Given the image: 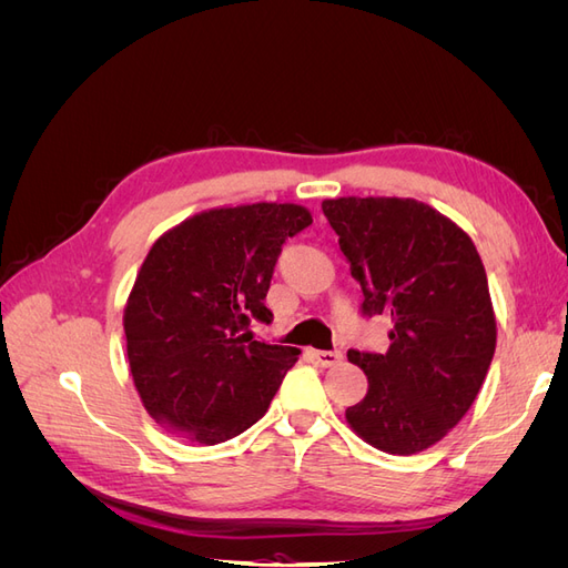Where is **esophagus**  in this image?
<instances>
[{
	"label": "esophagus",
	"instance_id": "esophagus-1",
	"mask_svg": "<svg viewBox=\"0 0 568 568\" xmlns=\"http://www.w3.org/2000/svg\"><path fill=\"white\" fill-rule=\"evenodd\" d=\"M311 355H313L315 363L322 365V367H334L343 359L341 351H311Z\"/></svg>",
	"mask_w": 568,
	"mask_h": 568
}]
</instances>
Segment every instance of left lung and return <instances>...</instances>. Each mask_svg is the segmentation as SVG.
<instances>
[{
	"instance_id": "obj_1",
	"label": "left lung",
	"mask_w": 568,
	"mask_h": 568,
	"mask_svg": "<svg viewBox=\"0 0 568 568\" xmlns=\"http://www.w3.org/2000/svg\"><path fill=\"white\" fill-rule=\"evenodd\" d=\"M322 211L363 288V313L390 317L386 353L348 351L369 388L346 422L376 450L422 453L486 382L497 341L486 267L471 236L422 201L343 196Z\"/></svg>"
}]
</instances>
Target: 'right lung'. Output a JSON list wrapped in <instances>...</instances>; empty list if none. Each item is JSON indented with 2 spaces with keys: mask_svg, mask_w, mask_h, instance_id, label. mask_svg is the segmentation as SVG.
I'll return each mask as SVG.
<instances>
[{
  "mask_svg": "<svg viewBox=\"0 0 568 568\" xmlns=\"http://www.w3.org/2000/svg\"><path fill=\"white\" fill-rule=\"evenodd\" d=\"M311 222L296 203L222 205L151 246L123 326L134 388L168 432L215 445L265 415L301 351L239 332L272 320L263 301L282 244Z\"/></svg>",
  "mask_w": 568,
  "mask_h": 568,
  "instance_id": "1",
  "label": "right lung"
}]
</instances>
